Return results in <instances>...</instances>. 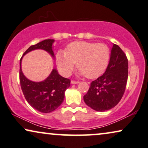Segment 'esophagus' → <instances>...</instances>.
Instances as JSON below:
<instances>
[{
  "mask_svg": "<svg viewBox=\"0 0 148 148\" xmlns=\"http://www.w3.org/2000/svg\"><path fill=\"white\" fill-rule=\"evenodd\" d=\"M78 82H79L74 81V80H72V81H71V84H78Z\"/></svg>",
  "mask_w": 148,
  "mask_h": 148,
  "instance_id": "34e87169",
  "label": "esophagus"
}]
</instances>
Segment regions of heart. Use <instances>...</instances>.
I'll return each instance as SVG.
<instances>
[{"mask_svg":"<svg viewBox=\"0 0 148 148\" xmlns=\"http://www.w3.org/2000/svg\"><path fill=\"white\" fill-rule=\"evenodd\" d=\"M110 60V48L103 43L75 41L67 46L66 51L60 50L56 54L58 70L65 76L70 75L76 66L78 75L90 79L99 77L105 72Z\"/></svg>","mask_w":148,"mask_h":148,"instance_id":"1","label":"heart"}]
</instances>
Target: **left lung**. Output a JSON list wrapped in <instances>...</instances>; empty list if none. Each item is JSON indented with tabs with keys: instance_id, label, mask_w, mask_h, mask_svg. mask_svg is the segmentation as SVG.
I'll use <instances>...</instances> for the list:
<instances>
[{
	"instance_id": "obj_1",
	"label": "left lung",
	"mask_w": 148,
	"mask_h": 148,
	"mask_svg": "<svg viewBox=\"0 0 148 148\" xmlns=\"http://www.w3.org/2000/svg\"><path fill=\"white\" fill-rule=\"evenodd\" d=\"M128 79V60L123 50L113 44L109 64L106 72L90 83L84 101L97 112L115 107L123 97Z\"/></svg>"
}]
</instances>
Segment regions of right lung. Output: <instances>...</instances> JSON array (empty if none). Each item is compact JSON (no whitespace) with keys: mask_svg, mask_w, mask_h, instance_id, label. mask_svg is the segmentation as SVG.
Here are the masks:
<instances>
[{"mask_svg":"<svg viewBox=\"0 0 148 148\" xmlns=\"http://www.w3.org/2000/svg\"><path fill=\"white\" fill-rule=\"evenodd\" d=\"M53 39H47L30 46L21 57L19 62V81L23 95L29 105L42 113H50L56 110L64 99L65 91L70 86V80L62 77L53 68L47 78L40 82L29 80L21 70V61L23 56L30 51L42 49L47 51L55 60Z\"/></svg>","mask_w":148,"mask_h":148,"instance_id":"obj_1","label":"right lung"}]
</instances>
